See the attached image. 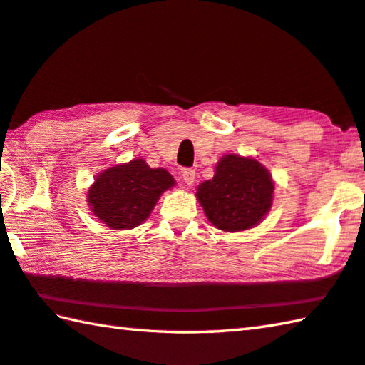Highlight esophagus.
<instances>
[{"mask_svg":"<svg viewBox=\"0 0 365 365\" xmlns=\"http://www.w3.org/2000/svg\"><path fill=\"white\" fill-rule=\"evenodd\" d=\"M195 178H196V173L192 169L188 168V169H183L182 170V180L187 183L188 187H190V185L195 183Z\"/></svg>","mask_w":365,"mask_h":365,"instance_id":"esophagus-1","label":"esophagus"}]
</instances>
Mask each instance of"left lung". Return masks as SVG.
<instances>
[{
	"label": "left lung",
	"mask_w": 365,
	"mask_h": 365,
	"mask_svg": "<svg viewBox=\"0 0 365 365\" xmlns=\"http://www.w3.org/2000/svg\"><path fill=\"white\" fill-rule=\"evenodd\" d=\"M275 183L269 169L252 156L227 153L210 180L196 188V199L210 223L226 232L258 226L270 212Z\"/></svg>",
	"instance_id": "1"
}]
</instances>
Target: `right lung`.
I'll return each instance as SVG.
<instances>
[{
    "instance_id": "1",
    "label": "right lung",
    "mask_w": 365,
    "mask_h": 365,
    "mask_svg": "<svg viewBox=\"0 0 365 365\" xmlns=\"http://www.w3.org/2000/svg\"><path fill=\"white\" fill-rule=\"evenodd\" d=\"M175 187L166 169H152L145 160L115 164L98 174L88 188V207L110 230L128 231L150 217L160 196Z\"/></svg>"
}]
</instances>
